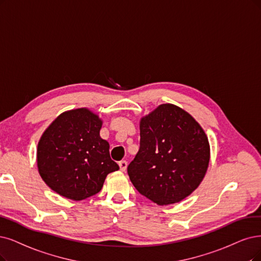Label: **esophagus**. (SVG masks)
Returning <instances> with one entry per match:
<instances>
[{"label":"esophagus","instance_id":"obj_1","mask_svg":"<svg viewBox=\"0 0 261 261\" xmlns=\"http://www.w3.org/2000/svg\"><path fill=\"white\" fill-rule=\"evenodd\" d=\"M119 168H120V170L122 171V172H124L125 170H127V167H128V162L125 161V160H121V161H119Z\"/></svg>","mask_w":261,"mask_h":261}]
</instances>
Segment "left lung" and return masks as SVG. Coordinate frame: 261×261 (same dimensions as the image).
Returning <instances> with one entry per match:
<instances>
[{
    "label": "left lung",
    "mask_w": 261,
    "mask_h": 261,
    "mask_svg": "<svg viewBox=\"0 0 261 261\" xmlns=\"http://www.w3.org/2000/svg\"><path fill=\"white\" fill-rule=\"evenodd\" d=\"M140 136V149L128 174L142 196L168 205L197 189L208 167L210 144L190 114L161 104L141 119Z\"/></svg>",
    "instance_id": "1"
}]
</instances>
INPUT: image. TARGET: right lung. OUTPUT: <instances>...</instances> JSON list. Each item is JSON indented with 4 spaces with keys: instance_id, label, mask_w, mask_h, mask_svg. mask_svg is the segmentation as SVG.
<instances>
[{
    "instance_id": "obj_1",
    "label": "right lung",
    "mask_w": 261,
    "mask_h": 261,
    "mask_svg": "<svg viewBox=\"0 0 261 261\" xmlns=\"http://www.w3.org/2000/svg\"><path fill=\"white\" fill-rule=\"evenodd\" d=\"M102 120L88 109L67 111L51 122L38 142L40 175L60 196L81 201L102 189L109 173L119 170L101 139Z\"/></svg>"
}]
</instances>
